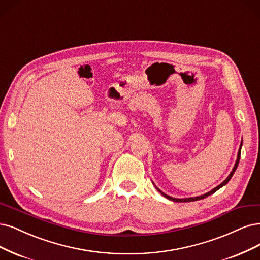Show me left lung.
Listing matches in <instances>:
<instances>
[{"instance_id": "1", "label": "left lung", "mask_w": 260, "mask_h": 260, "mask_svg": "<svg viewBox=\"0 0 260 260\" xmlns=\"http://www.w3.org/2000/svg\"><path fill=\"white\" fill-rule=\"evenodd\" d=\"M241 147H242V143H241V145H240V148H239V151H238V158H237V161H236V165H235V167H234V169H232V171H231V173L229 174V176L226 178L225 181H223L221 184H219L217 187H215L214 188V189H212L211 191H209V192H207V193H204V194H202V196H199V197H193V198H185V199H177V198H172V197H170V196H168V194H166V193H164L162 191H161L160 189H158L157 188V190L162 194L164 197H166L167 199H169V200H172V201H174V202H191V201H197V200H201V199H204V198H207L208 196H210V194H212V193H214L215 191H217L219 188H221L222 186H225L229 181H230V178L232 177V175H234V173L236 172V170H237V168H238V165H239V161H240V156H241Z\"/></svg>"}]
</instances>
